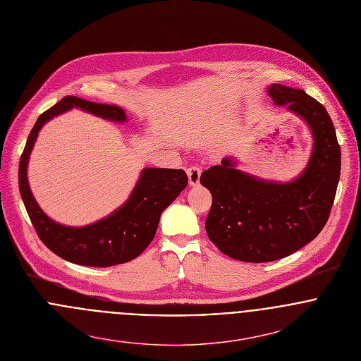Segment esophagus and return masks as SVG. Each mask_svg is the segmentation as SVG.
<instances>
[{"instance_id":"esophagus-1","label":"esophagus","mask_w":361,"mask_h":361,"mask_svg":"<svg viewBox=\"0 0 361 361\" xmlns=\"http://www.w3.org/2000/svg\"><path fill=\"white\" fill-rule=\"evenodd\" d=\"M200 175H202V169L199 166H190L188 168V178H189V185L190 186H196L200 182Z\"/></svg>"}]
</instances>
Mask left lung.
<instances>
[{
	"label": "left lung",
	"instance_id": "8db88e82",
	"mask_svg": "<svg viewBox=\"0 0 361 361\" xmlns=\"http://www.w3.org/2000/svg\"><path fill=\"white\" fill-rule=\"evenodd\" d=\"M276 105L309 125L314 143L306 169L282 183L236 169L232 158L209 166L200 183L212 196L207 215L209 240L226 256L245 262H268L306 246L325 226L341 175V147L331 116L302 89L271 85Z\"/></svg>",
	"mask_w": 361,
	"mask_h": 361
}]
</instances>
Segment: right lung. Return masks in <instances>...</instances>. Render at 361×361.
I'll return each mask as SVG.
<instances>
[{"instance_id":"right-lung-1","label":"right lung","mask_w":361,"mask_h":361,"mask_svg":"<svg viewBox=\"0 0 361 361\" xmlns=\"http://www.w3.org/2000/svg\"><path fill=\"white\" fill-rule=\"evenodd\" d=\"M72 108H80L114 122H125L118 105L92 103L66 96L36 121L19 162V190L29 218L40 240L69 262L87 267H111L140 256L154 239L162 211L188 186L183 169L145 168L123 206L106 218L86 226H65L47 216L36 203L27 182V162L44 123Z\"/></svg>"}]
</instances>
